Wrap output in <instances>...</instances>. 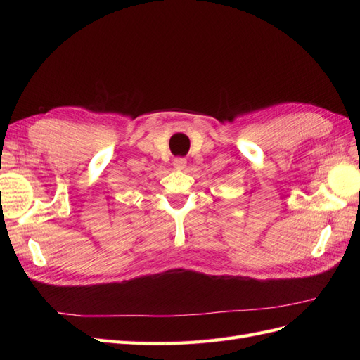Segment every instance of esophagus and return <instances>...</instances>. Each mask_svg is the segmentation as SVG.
Listing matches in <instances>:
<instances>
[{"label": "esophagus", "mask_w": 360, "mask_h": 360, "mask_svg": "<svg viewBox=\"0 0 360 360\" xmlns=\"http://www.w3.org/2000/svg\"><path fill=\"white\" fill-rule=\"evenodd\" d=\"M184 167H186V159H184V158H176V159H174V168L183 169Z\"/></svg>", "instance_id": "1"}]
</instances>
